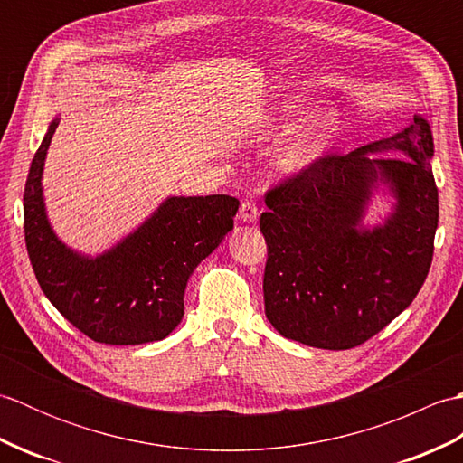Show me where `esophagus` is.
I'll return each mask as SVG.
<instances>
[{
	"instance_id": "1",
	"label": "esophagus",
	"mask_w": 463,
	"mask_h": 463,
	"mask_svg": "<svg viewBox=\"0 0 463 463\" xmlns=\"http://www.w3.org/2000/svg\"><path fill=\"white\" fill-rule=\"evenodd\" d=\"M241 219L244 222H254L259 219V204L252 199H244L241 204Z\"/></svg>"
}]
</instances>
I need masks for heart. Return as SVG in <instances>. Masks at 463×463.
Listing matches in <instances>:
<instances>
[{
    "label": "heart",
    "mask_w": 463,
    "mask_h": 463,
    "mask_svg": "<svg viewBox=\"0 0 463 463\" xmlns=\"http://www.w3.org/2000/svg\"><path fill=\"white\" fill-rule=\"evenodd\" d=\"M279 117L277 119L287 121L297 117L300 113V105L298 101H284L279 105ZM330 117H320L318 121H314L308 125L297 139H292L279 155V165L282 171L287 173H298L302 169H307L310 163L318 159V155L324 149V143L328 139L330 133Z\"/></svg>",
    "instance_id": "obj_1"
}]
</instances>
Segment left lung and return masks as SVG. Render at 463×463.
I'll return each mask as SVG.
<instances>
[{
  "label": "left lung",
  "instance_id": "8db88e82",
  "mask_svg": "<svg viewBox=\"0 0 463 463\" xmlns=\"http://www.w3.org/2000/svg\"><path fill=\"white\" fill-rule=\"evenodd\" d=\"M399 151L368 160L366 152ZM426 119L360 149L318 156L264 193V312L284 338L348 350L404 312L424 284L438 229V186ZM378 180L399 196L383 227L355 229Z\"/></svg>",
  "mask_w": 463,
  "mask_h": 463
}]
</instances>
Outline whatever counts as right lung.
<instances>
[{
	"label": "right lung",
	"instance_id": "add662e5",
	"mask_svg": "<svg viewBox=\"0 0 463 463\" xmlns=\"http://www.w3.org/2000/svg\"><path fill=\"white\" fill-rule=\"evenodd\" d=\"M55 129L57 121L39 145L24 191L25 247L39 287L95 342L129 346L166 338L183 318L186 280L232 229L239 199L171 196L113 250L80 257L45 219L42 171Z\"/></svg>",
	"mask_w": 463,
	"mask_h": 463
}]
</instances>
